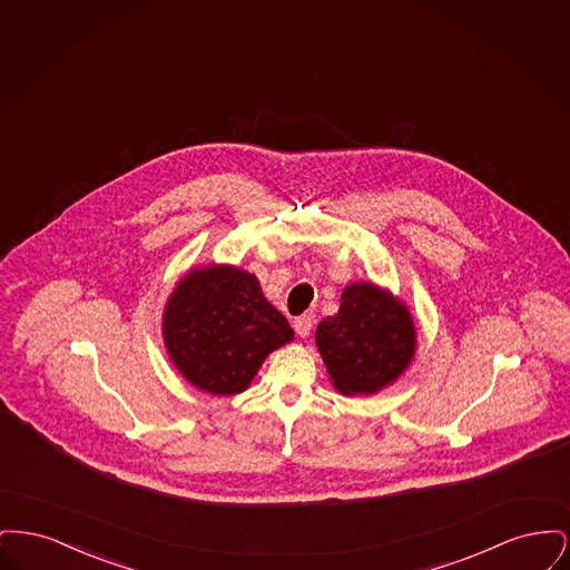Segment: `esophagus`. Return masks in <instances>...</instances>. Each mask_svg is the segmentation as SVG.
<instances>
[{
  "label": "esophagus",
  "mask_w": 570,
  "mask_h": 570,
  "mask_svg": "<svg viewBox=\"0 0 570 570\" xmlns=\"http://www.w3.org/2000/svg\"><path fill=\"white\" fill-rule=\"evenodd\" d=\"M293 326H295V331H297L301 337H307V335H309V331H312V326H314V318H312V316H307V314H303V316L295 318Z\"/></svg>",
  "instance_id": "1"
}]
</instances>
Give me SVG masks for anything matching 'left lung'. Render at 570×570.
Masks as SVG:
<instances>
[{"instance_id":"8db88e82","label":"left lung","mask_w":570,"mask_h":570,"mask_svg":"<svg viewBox=\"0 0 570 570\" xmlns=\"http://www.w3.org/2000/svg\"><path fill=\"white\" fill-rule=\"evenodd\" d=\"M316 344L335 389L365 395L406 370L416 337L406 307L363 282L344 291L340 312L316 328Z\"/></svg>"}]
</instances>
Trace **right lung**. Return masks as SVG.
I'll list each match as a JSON object with an SVG mask.
<instances>
[{
	"label": "right lung",
	"instance_id": "add662e5",
	"mask_svg": "<svg viewBox=\"0 0 570 570\" xmlns=\"http://www.w3.org/2000/svg\"><path fill=\"white\" fill-rule=\"evenodd\" d=\"M164 340L194 386L235 395L247 389L267 354L293 340V328L263 297L254 275L209 267L190 273L168 298Z\"/></svg>",
	"mask_w": 570,
	"mask_h": 570
}]
</instances>
